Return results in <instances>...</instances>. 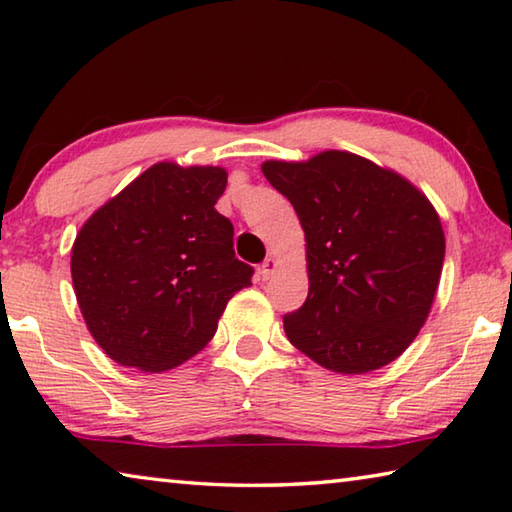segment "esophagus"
<instances>
[{"instance_id":"obj_1","label":"esophagus","mask_w":512,"mask_h":512,"mask_svg":"<svg viewBox=\"0 0 512 512\" xmlns=\"http://www.w3.org/2000/svg\"><path fill=\"white\" fill-rule=\"evenodd\" d=\"M280 268V262H277V257H268L266 262L262 264V268H259V273H262L264 280H268V277H273V273Z\"/></svg>"}]
</instances>
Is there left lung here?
Returning <instances> with one entry per match:
<instances>
[{"label": "left lung", "mask_w": 512, "mask_h": 512, "mask_svg": "<svg viewBox=\"0 0 512 512\" xmlns=\"http://www.w3.org/2000/svg\"><path fill=\"white\" fill-rule=\"evenodd\" d=\"M305 232L309 296L284 316L291 345L339 375L395 361L427 323L445 232L411 180L350 151L266 160Z\"/></svg>", "instance_id": "obj_1"}]
</instances>
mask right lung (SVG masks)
<instances>
[{
  "label": "right lung",
  "instance_id": "obj_1",
  "mask_svg": "<svg viewBox=\"0 0 512 512\" xmlns=\"http://www.w3.org/2000/svg\"><path fill=\"white\" fill-rule=\"evenodd\" d=\"M223 167L155 162L81 225L72 284L85 325L112 361L164 372L201 352L253 268L214 210Z\"/></svg>",
  "mask_w": 512,
  "mask_h": 512
}]
</instances>
